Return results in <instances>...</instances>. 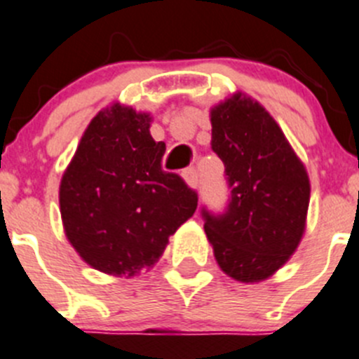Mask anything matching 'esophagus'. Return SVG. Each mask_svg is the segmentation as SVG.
Returning a JSON list of instances; mask_svg holds the SVG:
<instances>
[{
  "label": "esophagus",
  "mask_w": 359,
  "mask_h": 359,
  "mask_svg": "<svg viewBox=\"0 0 359 359\" xmlns=\"http://www.w3.org/2000/svg\"><path fill=\"white\" fill-rule=\"evenodd\" d=\"M183 180H185V183L190 189L196 190L199 187V174H197V170L194 167H189V169L183 170Z\"/></svg>",
  "instance_id": "1"
}]
</instances>
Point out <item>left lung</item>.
<instances>
[{"label": "left lung", "mask_w": 359, "mask_h": 359, "mask_svg": "<svg viewBox=\"0 0 359 359\" xmlns=\"http://www.w3.org/2000/svg\"><path fill=\"white\" fill-rule=\"evenodd\" d=\"M211 148L225 165L227 211L203 210L204 231L225 275L254 284L278 271L306 225L310 180L273 116L245 93L211 107Z\"/></svg>", "instance_id": "1"}]
</instances>
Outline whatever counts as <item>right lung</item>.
<instances>
[{
	"label": "right lung",
	"mask_w": 359,
	"mask_h": 359,
	"mask_svg": "<svg viewBox=\"0 0 359 359\" xmlns=\"http://www.w3.org/2000/svg\"><path fill=\"white\" fill-rule=\"evenodd\" d=\"M151 116L114 102L90 121L60 183L65 234L84 262L134 276L151 268L169 236L197 208V194L163 172L165 142L149 134Z\"/></svg>",
	"instance_id": "obj_1"
}]
</instances>
